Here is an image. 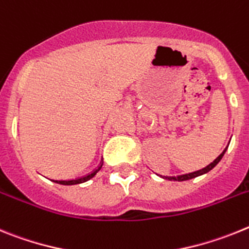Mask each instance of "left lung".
<instances>
[{"label":"left lung","mask_w":249,"mask_h":249,"mask_svg":"<svg viewBox=\"0 0 249 249\" xmlns=\"http://www.w3.org/2000/svg\"><path fill=\"white\" fill-rule=\"evenodd\" d=\"M228 148V146H227ZM227 148L224 149L223 151H222V154L219 155V157L217 158V159H214L213 160V163H211L209 165H207L205 168H203V169L200 170H196V172H193V173H189V174H183V176H178V177H163L164 179H168V180H178V181H183V180H189V179L192 178H196V177H199V176H203V174H205V173H208L209 170H212L213 168H214L215 165H217L218 163L220 161V159L223 158L224 153H226Z\"/></svg>","instance_id":"1"}]
</instances>
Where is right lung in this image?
<instances>
[{
	"instance_id": "add662e5",
	"label": "right lung",
	"mask_w": 249,
	"mask_h": 249,
	"mask_svg": "<svg viewBox=\"0 0 249 249\" xmlns=\"http://www.w3.org/2000/svg\"><path fill=\"white\" fill-rule=\"evenodd\" d=\"M101 166H103V164L98 166V169H95L92 173H90V174H88V176H85V177H81V178L72 179V180H53V181H56V183H60V184H62V185H73V184H80V183H85V181L90 180L92 177L96 176V173L101 169Z\"/></svg>"
}]
</instances>
